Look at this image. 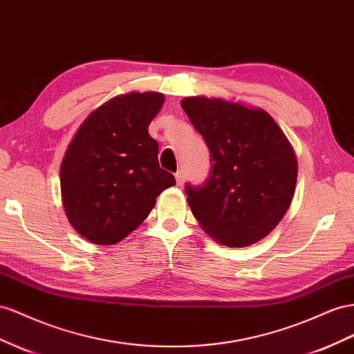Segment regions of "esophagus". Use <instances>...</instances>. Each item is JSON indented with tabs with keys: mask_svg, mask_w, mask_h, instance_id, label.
I'll list each match as a JSON object with an SVG mask.
<instances>
[{
	"mask_svg": "<svg viewBox=\"0 0 354 354\" xmlns=\"http://www.w3.org/2000/svg\"><path fill=\"white\" fill-rule=\"evenodd\" d=\"M176 181H177L178 186H183V183H185V173H183V171H177Z\"/></svg>",
	"mask_w": 354,
	"mask_h": 354,
	"instance_id": "esophagus-1",
	"label": "esophagus"
}]
</instances>
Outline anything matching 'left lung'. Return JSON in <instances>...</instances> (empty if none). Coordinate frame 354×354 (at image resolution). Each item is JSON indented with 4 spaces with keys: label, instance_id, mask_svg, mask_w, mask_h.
Instances as JSON below:
<instances>
[{
    "label": "left lung",
    "instance_id": "obj_1",
    "mask_svg": "<svg viewBox=\"0 0 354 354\" xmlns=\"http://www.w3.org/2000/svg\"><path fill=\"white\" fill-rule=\"evenodd\" d=\"M212 153L204 186H186L201 227L227 247H247L279 225L293 199L298 160L268 111L240 101L187 97L181 101Z\"/></svg>",
    "mask_w": 354,
    "mask_h": 354
}]
</instances>
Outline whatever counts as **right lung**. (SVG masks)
<instances>
[{
  "mask_svg": "<svg viewBox=\"0 0 354 354\" xmlns=\"http://www.w3.org/2000/svg\"><path fill=\"white\" fill-rule=\"evenodd\" d=\"M165 97L128 92L95 109L74 133L61 164L68 222L86 240L113 245L146 221L173 174L159 167L147 131Z\"/></svg>",
  "mask_w": 354,
  "mask_h": 354,
  "instance_id": "1",
  "label": "right lung"
}]
</instances>
